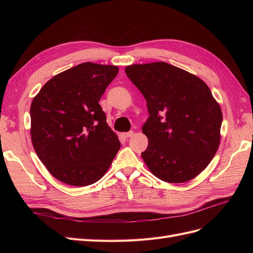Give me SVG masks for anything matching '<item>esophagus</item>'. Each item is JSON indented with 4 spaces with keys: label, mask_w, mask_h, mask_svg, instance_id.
<instances>
[{
    "label": "esophagus",
    "mask_w": 253,
    "mask_h": 253,
    "mask_svg": "<svg viewBox=\"0 0 253 253\" xmlns=\"http://www.w3.org/2000/svg\"><path fill=\"white\" fill-rule=\"evenodd\" d=\"M133 135V131H129V132H126V133H121V136L124 137V138H128V137H131Z\"/></svg>",
    "instance_id": "34e87169"
}]
</instances>
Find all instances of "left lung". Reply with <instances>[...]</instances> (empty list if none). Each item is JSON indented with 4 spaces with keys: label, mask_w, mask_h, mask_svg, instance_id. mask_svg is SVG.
Instances as JSON below:
<instances>
[{
    "label": "left lung",
    "mask_w": 253,
    "mask_h": 253,
    "mask_svg": "<svg viewBox=\"0 0 253 253\" xmlns=\"http://www.w3.org/2000/svg\"><path fill=\"white\" fill-rule=\"evenodd\" d=\"M126 74L145 98L150 116L142 126L149 139L141 156L167 182H186L204 171L220 141L223 114L208 85L166 62L133 64Z\"/></svg>",
    "instance_id": "8db88e82"
}]
</instances>
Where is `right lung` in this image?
<instances>
[{
    "instance_id": "obj_1",
    "label": "right lung",
    "mask_w": 253,
    "mask_h": 253,
    "mask_svg": "<svg viewBox=\"0 0 253 253\" xmlns=\"http://www.w3.org/2000/svg\"><path fill=\"white\" fill-rule=\"evenodd\" d=\"M118 71L115 65L81 63L52 77L34 98V149L58 180L85 187L112 165L120 142L99 101Z\"/></svg>"
}]
</instances>
